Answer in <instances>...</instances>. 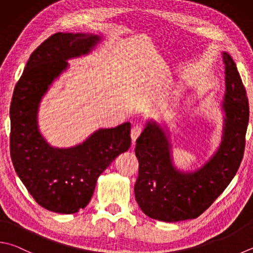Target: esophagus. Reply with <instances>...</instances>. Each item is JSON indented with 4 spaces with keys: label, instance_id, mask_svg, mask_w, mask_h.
<instances>
[{
    "label": "esophagus",
    "instance_id": "1",
    "mask_svg": "<svg viewBox=\"0 0 253 253\" xmlns=\"http://www.w3.org/2000/svg\"><path fill=\"white\" fill-rule=\"evenodd\" d=\"M142 132L141 126H134L131 130V137H132V144H135V140L140 136Z\"/></svg>",
    "mask_w": 253,
    "mask_h": 253
}]
</instances>
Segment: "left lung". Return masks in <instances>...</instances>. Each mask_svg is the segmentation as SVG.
Returning <instances> with one entry per match:
<instances>
[{"mask_svg": "<svg viewBox=\"0 0 253 253\" xmlns=\"http://www.w3.org/2000/svg\"><path fill=\"white\" fill-rule=\"evenodd\" d=\"M222 58L226 75L222 139L216 153L201 169L182 171L175 168L169 135L155 121H147L137 137L139 176L134 193L142 211L150 218L166 222L197 218L226 189L239 169L249 103L235 61L226 51Z\"/></svg>", "mask_w": 253, "mask_h": 253, "instance_id": "left-lung-1", "label": "left lung"}]
</instances>
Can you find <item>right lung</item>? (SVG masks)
<instances>
[{"label":"right lung","mask_w":253,"mask_h":253,"mask_svg":"<svg viewBox=\"0 0 253 253\" xmlns=\"http://www.w3.org/2000/svg\"><path fill=\"white\" fill-rule=\"evenodd\" d=\"M101 37L56 33L33 51L13 92L9 109V149L14 169L42 207L75 213L92 197L97 179L131 145L128 122L99 128L80 144L58 149L38 128L37 114L49 85L67 69L68 59L91 51Z\"/></svg>","instance_id":"1"}]
</instances>
